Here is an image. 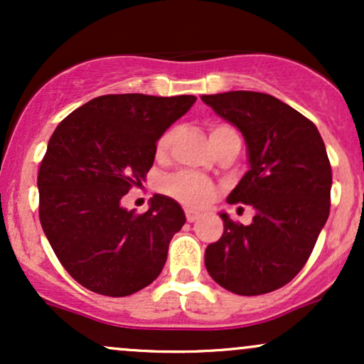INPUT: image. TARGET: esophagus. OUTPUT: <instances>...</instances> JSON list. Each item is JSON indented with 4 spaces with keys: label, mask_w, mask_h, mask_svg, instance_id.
<instances>
[{
    "label": "esophagus",
    "mask_w": 364,
    "mask_h": 364,
    "mask_svg": "<svg viewBox=\"0 0 364 364\" xmlns=\"http://www.w3.org/2000/svg\"><path fill=\"white\" fill-rule=\"evenodd\" d=\"M200 219V214L198 212L191 210V208H186V220L188 223H195V220Z\"/></svg>",
    "instance_id": "obj_1"
}]
</instances>
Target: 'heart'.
Returning a JSON list of instances; mask_svg holds the SVG:
<instances>
[{"label": "heart", "mask_w": 364, "mask_h": 364, "mask_svg": "<svg viewBox=\"0 0 364 364\" xmlns=\"http://www.w3.org/2000/svg\"><path fill=\"white\" fill-rule=\"evenodd\" d=\"M176 129L171 128L157 141V152L164 154L169 149L171 141H173ZM225 136H237L235 129L228 127H214L210 132V140L217 141L223 140ZM162 191L166 195L173 196L178 202L185 203L188 207H203L214 196V185L208 181L207 178L200 176V174L190 173V171H183V173L171 174L164 178L162 181Z\"/></svg>", "instance_id": "b5f03b06"}]
</instances>
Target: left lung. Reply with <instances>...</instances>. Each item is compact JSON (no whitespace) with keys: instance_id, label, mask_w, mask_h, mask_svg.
<instances>
[{"instance_id":"left-lung-1","label":"left lung","mask_w":364,"mask_h":364,"mask_svg":"<svg viewBox=\"0 0 364 364\" xmlns=\"http://www.w3.org/2000/svg\"><path fill=\"white\" fill-rule=\"evenodd\" d=\"M202 101L246 144L248 171L228 203L255 208L250 225L220 212L224 232L207 246V272L235 294L272 292L303 269L328 219L332 169L325 144L310 119L274 95L232 90Z\"/></svg>"}]
</instances>
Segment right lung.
Masks as SVG:
<instances>
[{
    "label": "right lung",
    "mask_w": 364,
    "mask_h": 364,
    "mask_svg": "<svg viewBox=\"0 0 364 364\" xmlns=\"http://www.w3.org/2000/svg\"><path fill=\"white\" fill-rule=\"evenodd\" d=\"M195 101L101 95L54 129L37 176L39 219L58 260L89 291L121 298L161 274L185 212L166 195H154L145 214L121 198L145 181L157 140Z\"/></svg>",
    "instance_id": "obj_1"
}]
</instances>
